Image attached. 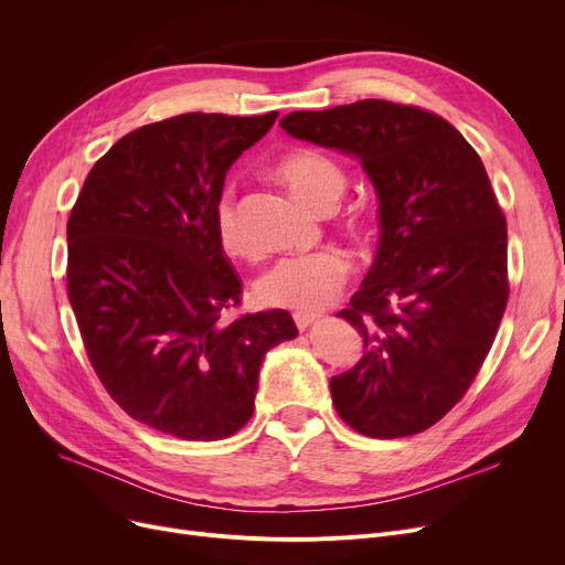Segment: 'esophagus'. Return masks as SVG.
Instances as JSON below:
<instances>
[{"instance_id": "1", "label": "esophagus", "mask_w": 565, "mask_h": 565, "mask_svg": "<svg viewBox=\"0 0 565 565\" xmlns=\"http://www.w3.org/2000/svg\"><path fill=\"white\" fill-rule=\"evenodd\" d=\"M320 320V316H316V313H295V322H298V330H309L313 322H318Z\"/></svg>"}]
</instances>
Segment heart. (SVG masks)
Listing matches in <instances>:
<instances>
[{"label": "heart", "instance_id": "b5f03b06", "mask_svg": "<svg viewBox=\"0 0 565 565\" xmlns=\"http://www.w3.org/2000/svg\"><path fill=\"white\" fill-rule=\"evenodd\" d=\"M277 175L307 205L320 213H332L345 192L343 169L320 153L298 151L277 164ZM352 228L369 231V220H352ZM215 231L222 249L233 258L254 260L258 241L241 215L235 188L222 190L215 205ZM350 275V258L341 249H320L277 260L256 284V298L265 307L316 313L330 307L343 290Z\"/></svg>", "mask_w": 565, "mask_h": 565}]
</instances>
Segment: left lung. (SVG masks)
I'll return each instance as SVG.
<instances>
[{"label":"left lung","instance_id":"8db88e82","mask_svg":"<svg viewBox=\"0 0 565 565\" xmlns=\"http://www.w3.org/2000/svg\"><path fill=\"white\" fill-rule=\"evenodd\" d=\"M281 128L358 156L380 199L373 267L337 313L366 352L332 377V403L366 437L417 435L467 394L507 311L509 231L486 167L447 118L417 105L292 111Z\"/></svg>","mask_w":565,"mask_h":565}]
</instances>
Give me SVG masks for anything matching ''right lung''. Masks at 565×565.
I'll return each mask as SVG.
<instances>
[{
  "label": "right lung",
  "instance_id": "1",
  "mask_svg": "<svg viewBox=\"0 0 565 565\" xmlns=\"http://www.w3.org/2000/svg\"><path fill=\"white\" fill-rule=\"evenodd\" d=\"M279 111H190L118 139L68 217V300L86 358L132 419L190 441L241 430L265 352L298 337L284 309L237 313L243 281L215 231L228 167Z\"/></svg>",
  "mask_w": 565,
  "mask_h": 565
}]
</instances>
